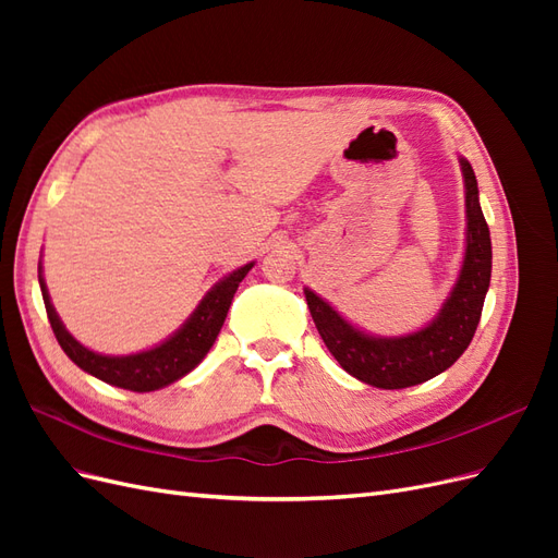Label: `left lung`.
I'll list each match as a JSON object with an SVG mask.
<instances>
[{
  "label": "left lung",
  "instance_id": "1",
  "mask_svg": "<svg viewBox=\"0 0 558 558\" xmlns=\"http://www.w3.org/2000/svg\"><path fill=\"white\" fill-rule=\"evenodd\" d=\"M465 183V256L442 310L416 332L375 337L351 326L324 298L305 289L307 307L328 351L351 377L377 388H408L445 373L472 342L492 281V234L480 207L475 172L459 158Z\"/></svg>",
  "mask_w": 558,
  "mask_h": 558
}]
</instances>
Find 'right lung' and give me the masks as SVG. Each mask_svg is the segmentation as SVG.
<instances>
[{"label": "right lung", "mask_w": 558, "mask_h": 558, "mask_svg": "<svg viewBox=\"0 0 558 558\" xmlns=\"http://www.w3.org/2000/svg\"><path fill=\"white\" fill-rule=\"evenodd\" d=\"M251 267L253 263L234 269V272L218 281L214 289L199 300L197 310L172 337H167L165 342H160L154 349L130 353V356H107V353H97L74 340L72 332L62 326L53 302H50L48 289L41 277V267L39 286L50 328H53L62 351L83 369V373H88L111 386L128 388V391L148 393L185 377L207 356V351L211 349L218 332L223 328V320L228 316L234 293H238V286L248 275Z\"/></svg>", "instance_id": "right-lung-1"}]
</instances>
